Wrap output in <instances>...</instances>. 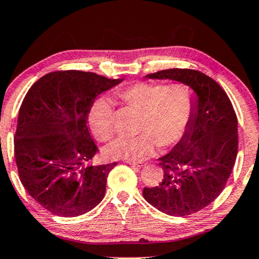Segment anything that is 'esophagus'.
Instances as JSON below:
<instances>
[{
  "mask_svg": "<svg viewBox=\"0 0 259 259\" xmlns=\"http://www.w3.org/2000/svg\"><path fill=\"white\" fill-rule=\"evenodd\" d=\"M124 162L127 163V164H132V165H137V166L145 165V163L143 162H138V161H132V160H125Z\"/></svg>",
  "mask_w": 259,
  "mask_h": 259,
  "instance_id": "34e87169",
  "label": "esophagus"
}]
</instances>
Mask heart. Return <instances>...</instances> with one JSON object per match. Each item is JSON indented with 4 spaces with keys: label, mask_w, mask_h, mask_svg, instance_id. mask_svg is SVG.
<instances>
[{
    "label": "heart",
    "mask_w": 259,
    "mask_h": 259,
    "mask_svg": "<svg viewBox=\"0 0 259 259\" xmlns=\"http://www.w3.org/2000/svg\"><path fill=\"white\" fill-rule=\"evenodd\" d=\"M122 101L142 111L139 126L140 134L121 137L107 147L112 157L142 160L158 145L169 148L182 140L188 130L193 110V95L188 85H164L141 82L118 94ZM88 122L98 140L107 141L113 137V107L106 98L91 106Z\"/></svg>",
    "instance_id": "heart-1"
}]
</instances>
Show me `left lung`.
Returning <instances> with one entry per match:
<instances>
[{
    "label": "left lung",
    "instance_id": "left-lung-1",
    "mask_svg": "<svg viewBox=\"0 0 259 259\" xmlns=\"http://www.w3.org/2000/svg\"><path fill=\"white\" fill-rule=\"evenodd\" d=\"M172 79L193 90V110L188 130L171 152L158 158L164 177L143 198L172 217L205 208L222 192L237 156V117L232 102L218 83L193 69H166L146 75Z\"/></svg>",
    "mask_w": 259,
    "mask_h": 259
}]
</instances>
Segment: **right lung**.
Segmentation results:
<instances>
[{"mask_svg": "<svg viewBox=\"0 0 259 259\" xmlns=\"http://www.w3.org/2000/svg\"><path fill=\"white\" fill-rule=\"evenodd\" d=\"M122 81L88 71H53L24 97L14 139L19 180L55 215H82L104 198L107 176L117 163H91L98 149L88 117L95 98Z\"/></svg>", "mask_w": 259, "mask_h": 259, "instance_id": "obj_1", "label": "right lung"}]
</instances>
